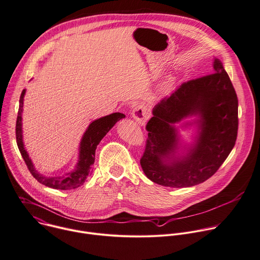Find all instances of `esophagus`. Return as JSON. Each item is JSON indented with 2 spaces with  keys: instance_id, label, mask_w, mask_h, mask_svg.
<instances>
[{
  "instance_id": "obj_1",
  "label": "esophagus",
  "mask_w": 260,
  "mask_h": 260,
  "mask_svg": "<svg viewBox=\"0 0 260 260\" xmlns=\"http://www.w3.org/2000/svg\"><path fill=\"white\" fill-rule=\"evenodd\" d=\"M132 115L138 123H140L141 125H144V124H146V122L149 118V110L144 105H138L134 108Z\"/></svg>"
}]
</instances>
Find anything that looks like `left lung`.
Masks as SVG:
<instances>
[{"label": "left lung", "instance_id": "1", "mask_svg": "<svg viewBox=\"0 0 260 260\" xmlns=\"http://www.w3.org/2000/svg\"><path fill=\"white\" fill-rule=\"evenodd\" d=\"M213 73L183 82L153 110L146 129L148 138L140 163L152 182L171 188H186L211 178L233 150L238 135V97L221 62L212 63ZM199 114L202 132L197 145L182 159L166 164L176 148L172 125Z\"/></svg>", "mask_w": 260, "mask_h": 260}]
</instances>
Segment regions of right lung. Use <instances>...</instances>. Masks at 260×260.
I'll return each mask as SVG.
<instances>
[{"instance_id":"add662e5","label":"right lung","mask_w":260,"mask_h":260,"mask_svg":"<svg viewBox=\"0 0 260 260\" xmlns=\"http://www.w3.org/2000/svg\"><path fill=\"white\" fill-rule=\"evenodd\" d=\"M25 94V90L22 91L20 99H19V110L16 120V142L18 149L21 153V156L30 171L31 176L42 185H45L49 188H53L56 190H71L80 187L86 181L92 171V165L95 162V152L98 144L101 140L106 136V134L110 131V128L121 118L125 117L124 114L116 112L105 117L99 118L93 121L90 126L84 133L81 143H80V151H79V161L77 163L76 168L68 172L64 177H44L40 175L39 172L34 168L31 160L27 152L24 149L22 142V129H21V113L23 107V97Z\"/></svg>"}]
</instances>
